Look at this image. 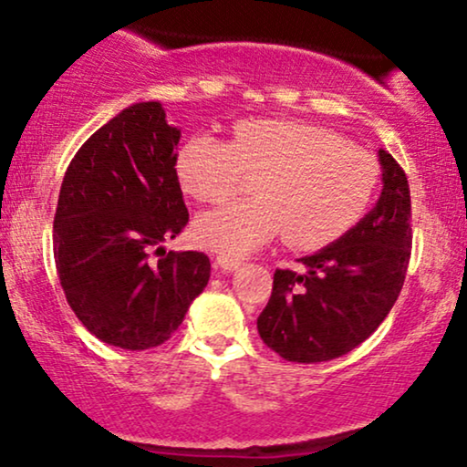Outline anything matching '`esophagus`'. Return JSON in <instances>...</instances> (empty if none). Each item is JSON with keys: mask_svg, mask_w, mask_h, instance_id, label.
Returning <instances> with one entry per match:
<instances>
[{"mask_svg": "<svg viewBox=\"0 0 467 467\" xmlns=\"http://www.w3.org/2000/svg\"><path fill=\"white\" fill-rule=\"evenodd\" d=\"M215 265L219 267V270H223V272H233V270H237V267L241 265V261H239V259H230V256L219 254L217 261H215Z\"/></svg>", "mask_w": 467, "mask_h": 467, "instance_id": "1", "label": "esophagus"}]
</instances>
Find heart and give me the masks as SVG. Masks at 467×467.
<instances>
[{
  "label": "heart",
  "mask_w": 467,
  "mask_h": 467,
  "mask_svg": "<svg viewBox=\"0 0 467 467\" xmlns=\"http://www.w3.org/2000/svg\"><path fill=\"white\" fill-rule=\"evenodd\" d=\"M182 189L222 203L254 180L256 200L197 217L203 248L241 259L278 234L292 248L316 250L345 234L371 202L378 164L336 131L287 118H252L233 127V142L197 133L182 144Z\"/></svg>",
  "instance_id": "b5f03b06"
}]
</instances>
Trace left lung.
<instances>
[{
	"instance_id": "left-lung-1",
	"label": "left lung",
	"mask_w": 467,
	"mask_h": 467,
	"mask_svg": "<svg viewBox=\"0 0 467 467\" xmlns=\"http://www.w3.org/2000/svg\"><path fill=\"white\" fill-rule=\"evenodd\" d=\"M382 195L340 239L298 259L301 272L276 270L272 296L256 318L261 340L283 360L327 362L356 349L398 301L410 259V191L384 149Z\"/></svg>"
}]
</instances>
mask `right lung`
Wrapping results in <instances>:
<instances>
[{
    "label": "right lung",
    "instance_id": "obj_1",
    "mask_svg": "<svg viewBox=\"0 0 467 467\" xmlns=\"http://www.w3.org/2000/svg\"><path fill=\"white\" fill-rule=\"evenodd\" d=\"M178 142L180 130L166 122L158 100L136 103L85 140L63 178L55 215L58 281L85 329L111 347L162 345L211 278L203 252L162 248L189 223Z\"/></svg>",
    "mask_w": 467,
    "mask_h": 467
}]
</instances>
